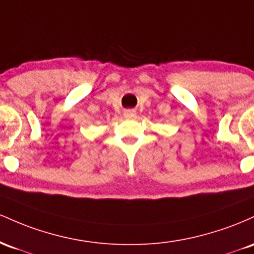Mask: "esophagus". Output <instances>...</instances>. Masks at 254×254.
Listing matches in <instances>:
<instances>
[{"label":"esophagus","mask_w":254,"mask_h":254,"mask_svg":"<svg viewBox=\"0 0 254 254\" xmlns=\"http://www.w3.org/2000/svg\"><path fill=\"white\" fill-rule=\"evenodd\" d=\"M124 115H125V118H127V119H133L136 115V113H135V110L128 109V110H125Z\"/></svg>","instance_id":"esophagus-1"}]
</instances>
